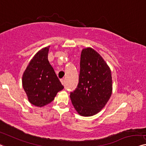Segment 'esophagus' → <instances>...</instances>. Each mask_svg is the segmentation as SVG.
<instances>
[{
  "mask_svg": "<svg viewBox=\"0 0 146 146\" xmlns=\"http://www.w3.org/2000/svg\"><path fill=\"white\" fill-rule=\"evenodd\" d=\"M60 81H61V82H62V84H64V79H60Z\"/></svg>",
  "mask_w": 146,
  "mask_h": 146,
  "instance_id": "esophagus-1",
  "label": "esophagus"
}]
</instances>
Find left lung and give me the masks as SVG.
Here are the masks:
<instances>
[{
	"mask_svg": "<svg viewBox=\"0 0 146 146\" xmlns=\"http://www.w3.org/2000/svg\"><path fill=\"white\" fill-rule=\"evenodd\" d=\"M112 93L110 68L92 48L82 50L79 83L70 92L73 106L79 115L90 117L104 108Z\"/></svg>",
	"mask_w": 146,
	"mask_h": 146,
	"instance_id": "8db88e82",
	"label": "left lung"
}]
</instances>
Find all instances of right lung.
<instances>
[{
    "label": "right lung",
    "mask_w": 146,
    "mask_h": 146,
    "mask_svg": "<svg viewBox=\"0 0 146 146\" xmlns=\"http://www.w3.org/2000/svg\"><path fill=\"white\" fill-rule=\"evenodd\" d=\"M49 48H44L35 55L22 77L23 88L28 100L37 107L50 103L64 88L48 60Z\"/></svg>",
    "instance_id": "obj_1"
}]
</instances>
